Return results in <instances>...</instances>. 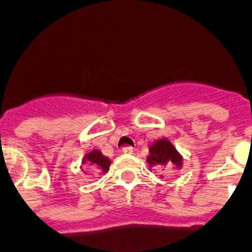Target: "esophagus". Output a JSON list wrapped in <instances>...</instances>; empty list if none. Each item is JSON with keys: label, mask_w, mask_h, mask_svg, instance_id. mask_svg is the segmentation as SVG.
Instances as JSON below:
<instances>
[{"label": "esophagus", "mask_w": 252, "mask_h": 252, "mask_svg": "<svg viewBox=\"0 0 252 252\" xmlns=\"http://www.w3.org/2000/svg\"><path fill=\"white\" fill-rule=\"evenodd\" d=\"M122 153L133 154V148H132V146H124V148L122 149Z\"/></svg>", "instance_id": "34e87169"}]
</instances>
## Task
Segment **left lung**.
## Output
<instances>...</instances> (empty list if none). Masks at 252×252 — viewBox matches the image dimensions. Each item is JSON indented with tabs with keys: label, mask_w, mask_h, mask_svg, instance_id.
Returning <instances> with one entry per match:
<instances>
[{
	"label": "left lung",
	"mask_w": 252,
	"mask_h": 252,
	"mask_svg": "<svg viewBox=\"0 0 252 252\" xmlns=\"http://www.w3.org/2000/svg\"><path fill=\"white\" fill-rule=\"evenodd\" d=\"M149 156L146 158V162L149 163L150 167H166L167 165L172 163L176 168L182 167L183 158L178 153L175 146L168 141L167 138H161L154 141L149 148Z\"/></svg>",
	"instance_id": "obj_1"
}]
</instances>
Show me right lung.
Returning <instances> with one entry per match:
<instances>
[{
	"label": "right lung",
	"mask_w": 252,
	"mask_h": 252,
	"mask_svg": "<svg viewBox=\"0 0 252 252\" xmlns=\"http://www.w3.org/2000/svg\"><path fill=\"white\" fill-rule=\"evenodd\" d=\"M84 163H90L95 167L99 168L102 172H107L110 170L111 161L107 157L102 156L99 150H93L90 153H87L84 157Z\"/></svg>",
	"instance_id": "1"
}]
</instances>
